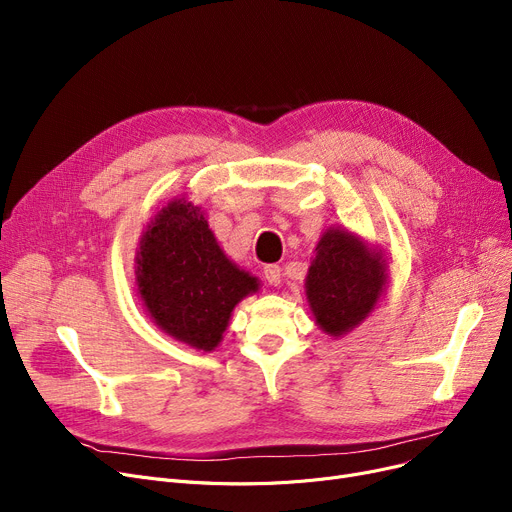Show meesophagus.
<instances>
[{"mask_svg":"<svg viewBox=\"0 0 512 512\" xmlns=\"http://www.w3.org/2000/svg\"><path fill=\"white\" fill-rule=\"evenodd\" d=\"M263 276L272 286H278L282 282V267L280 265H265L263 267Z\"/></svg>","mask_w":512,"mask_h":512,"instance_id":"34e87169","label":"esophagus"}]
</instances>
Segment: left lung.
<instances>
[{"mask_svg": "<svg viewBox=\"0 0 512 512\" xmlns=\"http://www.w3.org/2000/svg\"><path fill=\"white\" fill-rule=\"evenodd\" d=\"M386 286V259L380 249L344 228L319 238L305 278L315 324L330 336L357 328L378 305Z\"/></svg>", "mask_w": 512, "mask_h": 512, "instance_id": "obj_1", "label": "left lung"}]
</instances>
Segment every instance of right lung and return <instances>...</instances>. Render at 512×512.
<instances>
[{
  "mask_svg": "<svg viewBox=\"0 0 512 512\" xmlns=\"http://www.w3.org/2000/svg\"><path fill=\"white\" fill-rule=\"evenodd\" d=\"M134 274L153 324L205 353L222 342L238 301L259 288L224 255L201 207L184 197L161 207L143 232Z\"/></svg>",
  "mask_w": 512,
  "mask_h": 512,
  "instance_id": "add662e5",
  "label": "right lung"
}]
</instances>
